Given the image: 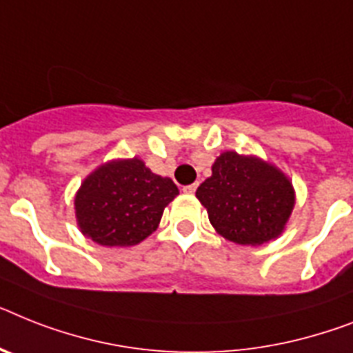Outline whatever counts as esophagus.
Instances as JSON below:
<instances>
[{
  "mask_svg": "<svg viewBox=\"0 0 353 353\" xmlns=\"http://www.w3.org/2000/svg\"><path fill=\"white\" fill-rule=\"evenodd\" d=\"M196 188H198V183H191V185H185V188H183V193L193 194L194 191H196Z\"/></svg>",
  "mask_w": 353,
  "mask_h": 353,
  "instance_id": "obj_1",
  "label": "esophagus"
}]
</instances>
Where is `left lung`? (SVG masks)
I'll use <instances>...</instances> for the list:
<instances>
[{"mask_svg":"<svg viewBox=\"0 0 353 353\" xmlns=\"http://www.w3.org/2000/svg\"><path fill=\"white\" fill-rule=\"evenodd\" d=\"M209 222L238 245H263L278 238L296 203L292 182L270 162L225 151L196 189Z\"/></svg>","mask_w":353,"mask_h":353,"instance_id":"obj_1","label":"left lung"}]
</instances>
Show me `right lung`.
Instances as JSON below:
<instances>
[{"mask_svg": "<svg viewBox=\"0 0 353 353\" xmlns=\"http://www.w3.org/2000/svg\"><path fill=\"white\" fill-rule=\"evenodd\" d=\"M176 194L173 180L151 173L141 159L112 160L81 183L75 218L81 232L99 245L131 247L157 231Z\"/></svg>", "mask_w": 353, "mask_h": 353, "instance_id": "obj_1", "label": "right lung"}]
</instances>
